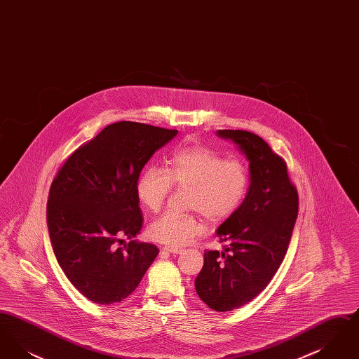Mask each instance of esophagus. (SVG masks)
Segmentation results:
<instances>
[{
    "label": "esophagus",
    "instance_id": "34e87169",
    "mask_svg": "<svg viewBox=\"0 0 359 359\" xmlns=\"http://www.w3.org/2000/svg\"><path fill=\"white\" fill-rule=\"evenodd\" d=\"M163 250H165V252H168V253H171V255H179V253L182 252V249H180V248H176V246H164Z\"/></svg>",
    "mask_w": 359,
    "mask_h": 359
}]
</instances>
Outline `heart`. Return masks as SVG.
<instances>
[{
	"instance_id": "obj_1",
	"label": "heart",
	"mask_w": 359,
	"mask_h": 359,
	"mask_svg": "<svg viewBox=\"0 0 359 359\" xmlns=\"http://www.w3.org/2000/svg\"><path fill=\"white\" fill-rule=\"evenodd\" d=\"M172 186L188 188L187 208L203 214L208 222H222L245 201L250 176L238 160L203 145L177 149L164 170L149 165L137 180V196L145 208L157 212L171 194ZM205 223L195 214L165 212L149 226V236L157 242L183 246L205 233Z\"/></svg>"
}]
</instances>
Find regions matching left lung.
Masks as SVG:
<instances>
[{
	"instance_id": "1",
	"label": "left lung",
	"mask_w": 359,
	"mask_h": 359,
	"mask_svg": "<svg viewBox=\"0 0 359 359\" xmlns=\"http://www.w3.org/2000/svg\"><path fill=\"white\" fill-rule=\"evenodd\" d=\"M249 161L250 186L238 210L218 227L223 252H205L195 278L201 300L218 312L245 306L271 283L287 255L299 196L285 161L255 133L218 130Z\"/></svg>"
}]
</instances>
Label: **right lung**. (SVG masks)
Wrapping results in <instances>:
<instances>
[{
	"mask_svg": "<svg viewBox=\"0 0 359 359\" xmlns=\"http://www.w3.org/2000/svg\"><path fill=\"white\" fill-rule=\"evenodd\" d=\"M177 130L121 121L69 156L52 182L47 224L55 257L71 284L101 306L136 290L158 249L137 242L141 170ZM122 236L131 239L123 248Z\"/></svg>",
	"mask_w": 359,
	"mask_h": 359,
	"instance_id": "1",
	"label": "right lung"
}]
</instances>
